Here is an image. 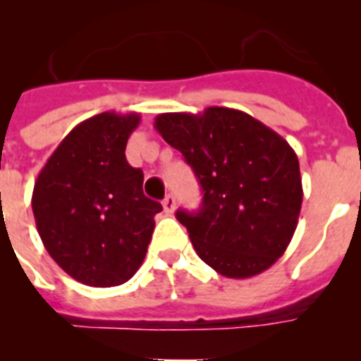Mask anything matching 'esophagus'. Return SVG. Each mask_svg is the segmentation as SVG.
Returning a JSON list of instances; mask_svg holds the SVG:
<instances>
[{"label": "esophagus", "instance_id": "obj_1", "mask_svg": "<svg viewBox=\"0 0 361 361\" xmlns=\"http://www.w3.org/2000/svg\"><path fill=\"white\" fill-rule=\"evenodd\" d=\"M162 208H164V212L166 213H173V209H175V197L173 195H168L166 197L164 200H162Z\"/></svg>", "mask_w": 361, "mask_h": 361}]
</instances>
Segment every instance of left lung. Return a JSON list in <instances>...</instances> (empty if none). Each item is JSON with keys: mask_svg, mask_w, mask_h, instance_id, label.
<instances>
[{"mask_svg": "<svg viewBox=\"0 0 361 361\" xmlns=\"http://www.w3.org/2000/svg\"><path fill=\"white\" fill-rule=\"evenodd\" d=\"M155 130L183 153L202 188L199 212H177L197 255L228 279L269 269L295 235L304 197L289 142L250 114L224 106L161 114Z\"/></svg>", "mask_w": 361, "mask_h": 361, "instance_id": "obj_1", "label": "left lung"}]
</instances>
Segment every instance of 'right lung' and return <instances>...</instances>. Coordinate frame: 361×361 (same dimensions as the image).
I'll return each mask as SVG.
<instances>
[{
	"instance_id": "obj_1",
	"label": "right lung",
	"mask_w": 361,
	"mask_h": 361,
	"mask_svg": "<svg viewBox=\"0 0 361 361\" xmlns=\"http://www.w3.org/2000/svg\"><path fill=\"white\" fill-rule=\"evenodd\" d=\"M139 114L103 111L79 123L37 175L32 212L50 257L92 288L128 282L141 267L162 206L124 149Z\"/></svg>"
}]
</instances>
